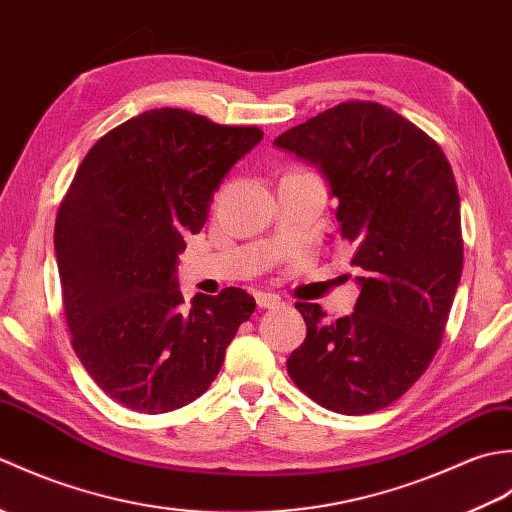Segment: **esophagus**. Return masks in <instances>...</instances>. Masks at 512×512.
I'll return each instance as SVG.
<instances>
[{
    "label": "esophagus",
    "mask_w": 512,
    "mask_h": 512,
    "mask_svg": "<svg viewBox=\"0 0 512 512\" xmlns=\"http://www.w3.org/2000/svg\"><path fill=\"white\" fill-rule=\"evenodd\" d=\"M281 303H284V301H281L277 295H266V292H264V295H257V306L262 308V310H273V308H279Z\"/></svg>",
    "instance_id": "esophagus-1"
}]
</instances>
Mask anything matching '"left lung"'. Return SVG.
<instances>
[{"label": "left lung", "mask_w": 512, "mask_h": 512, "mask_svg": "<svg viewBox=\"0 0 512 512\" xmlns=\"http://www.w3.org/2000/svg\"><path fill=\"white\" fill-rule=\"evenodd\" d=\"M275 145L317 165L336 198V239L361 270L350 317L295 303L306 341L288 358L321 407L363 416L424 374L462 277L460 195L436 140L389 107L347 101L288 129Z\"/></svg>", "instance_id": "1"}]
</instances>
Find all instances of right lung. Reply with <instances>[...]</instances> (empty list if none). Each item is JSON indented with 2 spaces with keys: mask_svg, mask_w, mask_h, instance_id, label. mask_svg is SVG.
Segmentation results:
<instances>
[{
  "mask_svg": "<svg viewBox=\"0 0 512 512\" xmlns=\"http://www.w3.org/2000/svg\"><path fill=\"white\" fill-rule=\"evenodd\" d=\"M262 138L160 107L96 140L76 169L54 224L63 312L85 372L123 407L167 413L200 398L255 312L242 288L184 308L176 266L226 173Z\"/></svg>",
  "mask_w": 512,
  "mask_h": 512,
  "instance_id": "right-lung-1",
  "label": "right lung"
}]
</instances>
